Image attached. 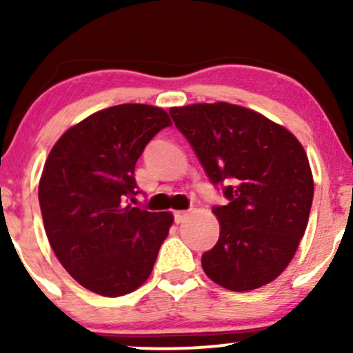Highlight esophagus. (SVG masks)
<instances>
[{"label": "esophagus", "mask_w": 353, "mask_h": 353, "mask_svg": "<svg viewBox=\"0 0 353 353\" xmlns=\"http://www.w3.org/2000/svg\"><path fill=\"white\" fill-rule=\"evenodd\" d=\"M188 217H189V210H176V212H174V221H176L177 224L184 222Z\"/></svg>", "instance_id": "1"}]
</instances>
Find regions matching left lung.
<instances>
[{
  "mask_svg": "<svg viewBox=\"0 0 353 353\" xmlns=\"http://www.w3.org/2000/svg\"><path fill=\"white\" fill-rule=\"evenodd\" d=\"M169 112L229 201L212 208L221 234L202 254L204 272L234 292L272 282L292 261L309 222L314 179L302 144L236 104H189Z\"/></svg>",
  "mask_w": 353,
  "mask_h": 353,
  "instance_id": "obj_1",
  "label": "left lung"
}]
</instances>
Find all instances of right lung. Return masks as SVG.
Listing matches in <instances>:
<instances>
[{
	"label": "right lung",
	"instance_id": "add662e5",
	"mask_svg": "<svg viewBox=\"0 0 353 353\" xmlns=\"http://www.w3.org/2000/svg\"><path fill=\"white\" fill-rule=\"evenodd\" d=\"M171 125L148 104H119L72 125L51 149L39 181L44 230L76 282L119 297L151 275L172 214L132 208L134 169L144 148Z\"/></svg>",
	"mask_w": 353,
	"mask_h": 353
}]
</instances>
